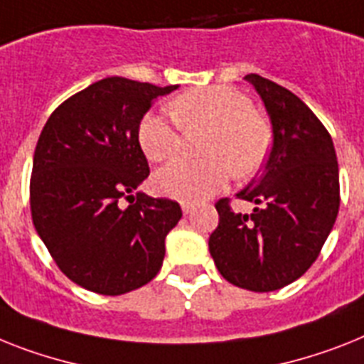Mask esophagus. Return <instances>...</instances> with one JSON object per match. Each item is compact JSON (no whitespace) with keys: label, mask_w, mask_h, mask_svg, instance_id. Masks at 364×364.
<instances>
[{"label":"esophagus","mask_w":364,"mask_h":364,"mask_svg":"<svg viewBox=\"0 0 364 364\" xmlns=\"http://www.w3.org/2000/svg\"><path fill=\"white\" fill-rule=\"evenodd\" d=\"M193 210H195V206H193V204H191V203H182V212H184L186 215L191 214Z\"/></svg>","instance_id":"34e87169"}]
</instances>
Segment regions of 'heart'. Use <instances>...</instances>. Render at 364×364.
I'll return each mask as SVG.
<instances>
[{
	"mask_svg": "<svg viewBox=\"0 0 364 364\" xmlns=\"http://www.w3.org/2000/svg\"><path fill=\"white\" fill-rule=\"evenodd\" d=\"M184 130L208 128L200 141L204 158H178L154 176L158 193L197 203L223 188L232 167L236 176H249L262 165L269 130L255 113L245 92L232 87H208L176 96L169 104ZM164 113L149 111L137 126V141L150 161H165L182 149V130Z\"/></svg>",
	"mask_w": 364,
	"mask_h": 364,
	"instance_id": "heart-1",
	"label": "heart"
}]
</instances>
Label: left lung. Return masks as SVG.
I'll list each match as a JSON object with an SVG mask.
<instances>
[{
  "mask_svg": "<svg viewBox=\"0 0 364 364\" xmlns=\"http://www.w3.org/2000/svg\"><path fill=\"white\" fill-rule=\"evenodd\" d=\"M245 80L268 111L273 145L262 173L238 193L257 204L253 214L218 200L208 247L234 287L272 292L301 277L322 251L341 206L338 164L326 126L294 92L258 74Z\"/></svg>",
  "mask_w": 364,
  "mask_h": 364,
  "instance_id": "left-lung-1",
  "label": "left lung"
}]
</instances>
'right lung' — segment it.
<instances>
[{"label": "right lung", "instance_id": "right-lung-1", "mask_svg": "<svg viewBox=\"0 0 364 364\" xmlns=\"http://www.w3.org/2000/svg\"><path fill=\"white\" fill-rule=\"evenodd\" d=\"M175 89L106 77L63 102L42 128L29 184L33 225L59 269L91 292H132L164 264L165 236L182 210L134 193L150 173L137 126Z\"/></svg>", "mask_w": 364, "mask_h": 364}]
</instances>
